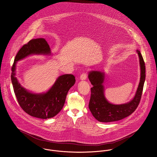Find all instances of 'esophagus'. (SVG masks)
<instances>
[{
  "label": "esophagus",
  "mask_w": 157,
  "mask_h": 157,
  "mask_svg": "<svg viewBox=\"0 0 157 157\" xmlns=\"http://www.w3.org/2000/svg\"><path fill=\"white\" fill-rule=\"evenodd\" d=\"M80 79L82 81H84L86 79V73H83L82 74H81V75L79 77Z\"/></svg>",
  "instance_id": "1"
}]
</instances>
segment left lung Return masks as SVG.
<instances>
[{
    "instance_id": "1",
    "label": "left lung",
    "mask_w": 157,
    "mask_h": 157,
    "mask_svg": "<svg viewBox=\"0 0 157 157\" xmlns=\"http://www.w3.org/2000/svg\"><path fill=\"white\" fill-rule=\"evenodd\" d=\"M140 66V79L136 93L133 99L124 104L114 105L109 103L105 96L103 83L105 74L98 71H91L88 79L93 86L91 88L89 109L97 121L109 122L119 121L131 115L137 108L142 94L145 81V64L140 51L137 50Z\"/></svg>"
}]
</instances>
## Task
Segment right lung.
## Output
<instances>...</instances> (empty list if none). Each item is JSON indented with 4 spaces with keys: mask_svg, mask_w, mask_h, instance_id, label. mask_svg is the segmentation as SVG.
Here are the masks:
<instances>
[{
    "mask_svg": "<svg viewBox=\"0 0 157 157\" xmlns=\"http://www.w3.org/2000/svg\"><path fill=\"white\" fill-rule=\"evenodd\" d=\"M30 55H51V49L45 39L30 40L17 54L11 73L15 96L21 108L30 116L41 119L52 118L63 108L67 93L75 83V77L71 74L63 75L46 93H32L23 88L15 76L17 62Z\"/></svg>",
    "mask_w": 157,
    "mask_h": 157,
    "instance_id": "right-lung-1",
    "label": "right lung"
}]
</instances>
